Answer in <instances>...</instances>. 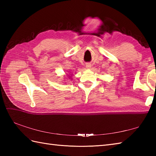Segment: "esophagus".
I'll return each mask as SVG.
<instances>
[{
	"instance_id": "esophagus-1",
	"label": "esophagus",
	"mask_w": 156,
	"mask_h": 156,
	"mask_svg": "<svg viewBox=\"0 0 156 156\" xmlns=\"http://www.w3.org/2000/svg\"><path fill=\"white\" fill-rule=\"evenodd\" d=\"M91 68V64H87V69H90Z\"/></svg>"
}]
</instances>
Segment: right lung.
I'll return each mask as SVG.
<instances>
[{
  "instance_id": "right-lung-1",
  "label": "right lung",
  "mask_w": 156,
  "mask_h": 156,
  "mask_svg": "<svg viewBox=\"0 0 156 156\" xmlns=\"http://www.w3.org/2000/svg\"><path fill=\"white\" fill-rule=\"evenodd\" d=\"M69 76V78H72V75L71 76ZM70 80H71V79H70Z\"/></svg>"
}]
</instances>
